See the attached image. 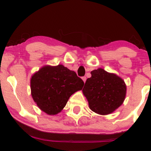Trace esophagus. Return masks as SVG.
Instances as JSON below:
<instances>
[{"mask_svg":"<svg viewBox=\"0 0 151 151\" xmlns=\"http://www.w3.org/2000/svg\"><path fill=\"white\" fill-rule=\"evenodd\" d=\"M81 79H82V80H83V81H84V83L86 82V77H83L82 78H81Z\"/></svg>","mask_w":151,"mask_h":151,"instance_id":"obj_1","label":"esophagus"}]
</instances>
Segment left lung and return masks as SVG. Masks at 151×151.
I'll return each mask as SVG.
<instances>
[{
	"mask_svg": "<svg viewBox=\"0 0 151 151\" xmlns=\"http://www.w3.org/2000/svg\"><path fill=\"white\" fill-rule=\"evenodd\" d=\"M82 89L89 109L100 115L113 113L124 103L126 85L122 78L99 68L91 72Z\"/></svg>",
	"mask_w": 151,
	"mask_h": 151,
	"instance_id": "1",
	"label": "left lung"
}]
</instances>
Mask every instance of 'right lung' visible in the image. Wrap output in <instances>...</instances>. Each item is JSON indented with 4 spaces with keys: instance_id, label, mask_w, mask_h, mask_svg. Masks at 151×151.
Returning a JSON list of instances; mask_svg holds the SVG:
<instances>
[{
    "instance_id": "obj_1",
    "label": "right lung",
    "mask_w": 151,
    "mask_h": 151,
    "mask_svg": "<svg viewBox=\"0 0 151 151\" xmlns=\"http://www.w3.org/2000/svg\"><path fill=\"white\" fill-rule=\"evenodd\" d=\"M84 81L62 65H45L32 75L31 95L41 111L48 115L62 111L69 99L80 91Z\"/></svg>"
}]
</instances>
